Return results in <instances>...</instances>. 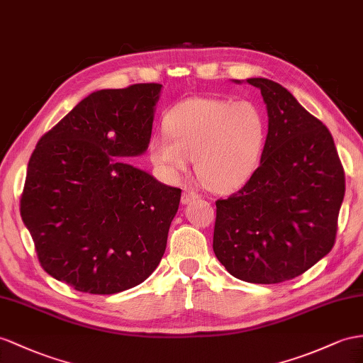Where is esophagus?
<instances>
[{"mask_svg":"<svg viewBox=\"0 0 363 363\" xmlns=\"http://www.w3.org/2000/svg\"><path fill=\"white\" fill-rule=\"evenodd\" d=\"M198 198H199V194H198L196 191L185 189V190L182 191L181 201H182V203H189V202H191V201H194V199H198Z\"/></svg>","mask_w":363,"mask_h":363,"instance_id":"1","label":"esophagus"}]
</instances>
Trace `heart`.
I'll list each match as a JSON object with an SVG mask.
<instances>
[{
	"label": "heart",
	"mask_w": 363,
	"mask_h": 363,
	"mask_svg": "<svg viewBox=\"0 0 363 363\" xmlns=\"http://www.w3.org/2000/svg\"><path fill=\"white\" fill-rule=\"evenodd\" d=\"M167 135L150 139V156L172 174L194 169L207 189L228 193L257 172L265 153L268 121L252 101L190 98L164 118Z\"/></svg>",
	"instance_id": "1"
}]
</instances>
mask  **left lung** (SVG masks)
<instances>
[{
  "instance_id": "8db88e82",
  "label": "left lung",
  "mask_w": 363,
  "mask_h": 363,
  "mask_svg": "<svg viewBox=\"0 0 363 363\" xmlns=\"http://www.w3.org/2000/svg\"><path fill=\"white\" fill-rule=\"evenodd\" d=\"M268 111L262 162L242 189L216 201L213 252L252 284L305 273L336 242L345 172L327 125L277 82L250 78Z\"/></svg>"
}]
</instances>
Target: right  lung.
I'll use <instances>...</instances> for the list:
<instances>
[{"label": "right lung", "instance_id": "obj_1", "mask_svg": "<svg viewBox=\"0 0 363 363\" xmlns=\"http://www.w3.org/2000/svg\"><path fill=\"white\" fill-rule=\"evenodd\" d=\"M161 87L93 91L30 156L21 218L41 267L77 291L128 290L164 256L181 189L121 160L147 150Z\"/></svg>", "mask_w": 363, "mask_h": 363}]
</instances>
